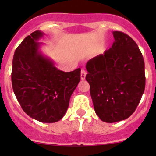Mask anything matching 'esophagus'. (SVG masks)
I'll use <instances>...</instances> for the list:
<instances>
[{
	"instance_id": "esophagus-1",
	"label": "esophagus",
	"mask_w": 156,
	"mask_h": 156,
	"mask_svg": "<svg viewBox=\"0 0 156 156\" xmlns=\"http://www.w3.org/2000/svg\"><path fill=\"white\" fill-rule=\"evenodd\" d=\"M86 75H87V72H86V71L84 70V69H82L81 72V80L85 79Z\"/></svg>"
}]
</instances>
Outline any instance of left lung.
Wrapping results in <instances>:
<instances>
[{
  "mask_svg": "<svg viewBox=\"0 0 156 156\" xmlns=\"http://www.w3.org/2000/svg\"><path fill=\"white\" fill-rule=\"evenodd\" d=\"M115 42L103 54L86 64V80L95 112L103 122H120L137 107L145 90V64L136 42L113 31Z\"/></svg>",
  "mask_w": 156,
  "mask_h": 156,
  "instance_id": "1",
  "label": "left lung"
}]
</instances>
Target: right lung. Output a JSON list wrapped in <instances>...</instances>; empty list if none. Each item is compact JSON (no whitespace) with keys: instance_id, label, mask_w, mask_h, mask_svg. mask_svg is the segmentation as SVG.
<instances>
[{"instance_id":"add662e5","label":"right lung","mask_w":156,"mask_h":156,"mask_svg":"<svg viewBox=\"0 0 156 156\" xmlns=\"http://www.w3.org/2000/svg\"><path fill=\"white\" fill-rule=\"evenodd\" d=\"M44 33L35 31L16 49L11 79L23 111L32 119L53 123L67 111L69 100L81 79V69L65 72L39 50Z\"/></svg>"}]
</instances>
